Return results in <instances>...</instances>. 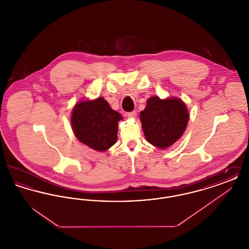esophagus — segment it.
Here are the masks:
<instances>
[{
  "mask_svg": "<svg viewBox=\"0 0 249 249\" xmlns=\"http://www.w3.org/2000/svg\"><path fill=\"white\" fill-rule=\"evenodd\" d=\"M127 116H128V118H130V119H134V118L137 116V113H136L135 111H132V112L127 113Z\"/></svg>",
  "mask_w": 249,
  "mask_h": 249,
  "instance_id": "1",
  "label": "esophagus"
}]
</instances>
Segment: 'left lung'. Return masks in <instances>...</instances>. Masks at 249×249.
Returning a JSON list of instances; mask_svg holds the SVG:
<instances>
[{
    "label": "left lung",
    "mask_w": 249,
    "mask_h": 249,
    "mask_svg": "<svg viewBox=\"0 0 249 249\" xmlns=\"http://www.w3.org/2000/svg\"><path fill=\"white\" fill-rule=\"evenodd\" d=\"M190 119L187 106L178 98L161 100L158 96L146 102L140 120L146 141L165 149L182 136Z\"/></svg>",
    "instance_id": "1"
}]
</instances>
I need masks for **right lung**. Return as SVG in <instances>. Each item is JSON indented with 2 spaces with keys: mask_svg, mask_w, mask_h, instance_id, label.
<instances>
[{
  "mask_svg": "<svg viewBox=\"0 0 249 249\" xmlns=\"http://www.w3.org/2000/svg\"><path fill=\"white\" fill-rule=\"evenodd\" d=\"M121 115L107 101H80L71 112V124L76 138L96 151L104 152L117 142Z\"/></svg>",
  "mask_w": 249,
  "mask_h": 249,
  "instance_id": "1",
  "label": "right lung"
}]
</instances>
